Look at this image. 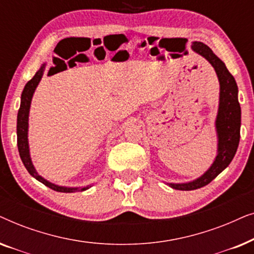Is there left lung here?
Listing matches in <instances>:
<instances>
[{
  "label": "left lung",
  "mask_w": 254,
  "mask_h": 254,
  "mask_svg": "<svg viewBox=\"0 0 254 254\" xmlns=\"http://www.w3.org/2000/svg\"><path fill=\"white\" fill-rule=\"evenodd\" d=\"M193 52L206 59L213 65L220 82V98L215 129L217 135V154L213 164L199 178L187 183H166L170 187L179 190H192L209 184L230 164L237 151L241 138L242 110L238 102V86L234 76L225 67L224 62L214 54L207 45L193 41Z\"/></svg>",
  "instance_id": "8db88e82"
}]
</instances>
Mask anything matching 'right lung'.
Wrapping results in <instances>:
<instances>
[{"mask_svg": "<svg viewBox=\"0 0 254 254\" xmlns=\"http://www.w3.org/2000/svg\"><path fill=\"white\" fill-rule=\"evenodd\" d=\"M46 62H44L38 69L36 75L26 83L24 86V90L22 92V97H20V106L18 110V116H17V145H18V151L20 159H22L24 166H25L27 171L33 178H36L38 182L43 183L45 186L50 187V189L57 190V192L62 193H74L79 192V190H89L91 185L88 186H81V187H69V186H60L57 184H53L41 177L39 173L37 172L36 168H34L32 159H31L30 154V145H29V114H30V107L31 102H32L33 93L36 91L38 84L41 81L43 77L45 68H46Z\"/></svg>", "mask_w": 254, "mask_h": 254, "instance_id": "add662e5", "label": "right lung"}]
</instances>
